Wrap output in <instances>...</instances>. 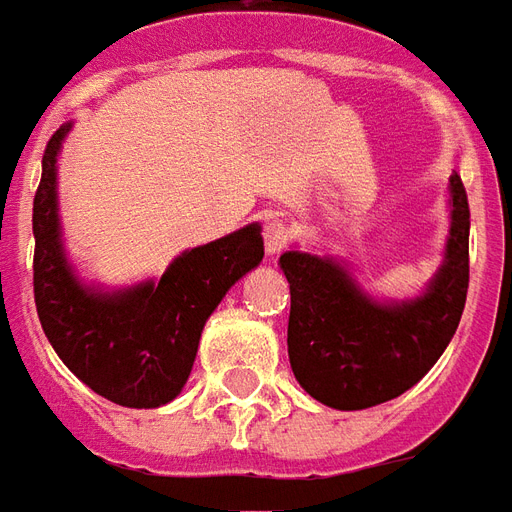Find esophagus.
Masks as SVG:
<instances>
[{"mask_svg": "<svg viewBox=\"0 0 512 512\" xmlns=\"http://www.w3.org/2000/svg\"><path fill=\"white\" fill-rule=\"evenodd\" d=\"M262 237L267 253H270V256H278V253L286 248V242H289V226H286L284 220H278V217H267V220H264Z\"/></svg>", "mask_w": 512, "mask_h": 512, "instance_id": "obj_1", "label": "esophagus"}]
</instances>
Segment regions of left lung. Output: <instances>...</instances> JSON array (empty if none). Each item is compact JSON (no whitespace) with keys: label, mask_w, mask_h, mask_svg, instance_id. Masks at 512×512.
I'll list each match as a JSON object with an SVG mask.
<instances>
[{"label":"left lung","mask_w":512,"mask_h":512,"mask_svg":"<svg viewBox=\"0 0 512 512\" xmlns=\"http://www.w3.org/2000/svg\"><path fill=\"white\" fill-rule=\"evenodd\" d=\"M452 226L447 253L416 300L378 303L333 259L286 250L289 364L297 383L322 405L361 411L389 402L430 372L458 331L469 292V198L449 179Z\"/></svg>","instance_id":"8db88e82"}]
</instances>
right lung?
Returning a JSON list of instances; mask_svg holds the SVG:
<instances>
[{
	"label": "right lung",
	"mask_w": 512,
	"mask_h": 512,
	"mask_svg": "<svg viewBox=\"0 0 512 512\" xmlns=\"http://www.w3.org/2000/svg\"><path fill=\"white\" fill-rule=\"evenodd\" d=\"M71 123L52 134L32 201V286L43 333L85 386L126 408H159L190 378L201 331L217 303L262 262L256 223L173 259L159 281L101 292L79 284L57 217V154Z\"/></svg>",
	"instance_id": "add662e5"
}]
</instances>
